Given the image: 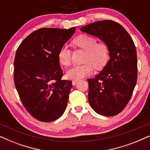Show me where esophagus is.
Wrapping results in <instances>:
<instances>
[{"label":"esophagus","mask_w":150,"mask_h":150,"mask_svg":"<svg viewBox=\"0 0 150 150\" xmlns=\"http://www.w3.org/2000/svg\"><path fill=\"white\" fill-rule=\"evenodd\" d=\"M78 82H79V81H77V80H73V81H72V85H76L77 84Z\"/></svg>","instance_id":"1"}]
</instances>
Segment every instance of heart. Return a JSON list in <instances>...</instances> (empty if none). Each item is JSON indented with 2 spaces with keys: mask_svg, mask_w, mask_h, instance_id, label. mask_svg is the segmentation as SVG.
<instances>
[{
  "mask_svg": "<svg viewBox=\"0 0 150 150\" xmlns=\"http://www.w3.org/2000/svg\"><path fill=\"white\" fill-rule=\"evenodd\" d=\"M73 44L86 51L83 65H74L66 73V77L70 80H79L92 74L93 67L101 69L105 66L109 57V49L105 42H97L94 37L81 35L73 40ZM59 63L67 67L71 62V50L66 45L63 46L58 52ZM92 65L91 66V65Z\"/></svg>",
  "mask_w": 150,
  "mask_h": 150,
  "instance_id": "b5f03b06",
  "label": "heart"
}]
</instances>
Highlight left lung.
<instances>
[{"label":"left lung","instance_id":"8db88e82","mask_svg":"<svg viewBox=\"0 0 150 150\" xmlns=\"http://www.w3.org/2000/svg\"><path fill=\"white\" fill-rule=\"evenodd\" d=\"M108 45L110 59L89 83L88 100L92 108L104 116L122 112L130 100L137 81L136 47L130 35L117 22L101 20L81 28Z\"/></svg>","mask_w":150,"mask_h":150}]
</instances>
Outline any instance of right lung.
<instances>
[{"label": "right lung", "instance_id": "1", "mask_svg": "<svg viewBox=\"0 0 150 150\" xmlns=\"http://www.w3.org/2000/svg\"><path fill=\"white\" fill-rule=\"evenodd\" d=\"M75 30L40 28L26 37L16 51V88L26 110L40 122L57 120L67 107L72 83L61 79L58 52Z\"/></svg>", "mask_w": 150, "mask_h": 150}]
</instances>
